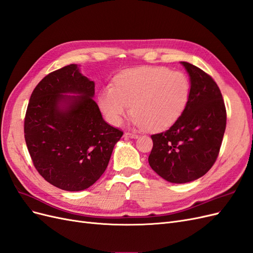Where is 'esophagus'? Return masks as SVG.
<instances>
[{
    "mask_svg": "<svg viewBox=\"0 0 253 253\" xmlns=\"http://www.w3.org/2000/svg\"><path fill=\"white\" fill-rule=\"evenodd\" d=\"M124 136L126 137V138H134V139L138 138V135L135 134V133H129V132H126L124 134Z\"/></svg>",
    "mask_w": 253,
    "mask_h": 253,
    "instance_id": "esophagus-1",
    "label": "esophagus"
}]
</instances>
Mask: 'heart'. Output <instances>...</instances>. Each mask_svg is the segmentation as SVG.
I'll return each mask as SVG.
<instances>
[{
	"instance_id": "b5f03b06",
	"label": "heart",
	"mask_w": 253,
	"mask_h": 253,
	"mask_svg": "<svg viewBox=\"0 0 253 253\" xmlns=\"http://www.w3.org/2000/svg\"><path fill=\"white\" fill-rule=\"evenodd\" d=\"M190 95L191 82L185 74L164 66H140L120 73L115 86L102 87L98 102L113 126H119L132 106V125L159 132L181 116Z\"/></svg>"
}]
</instances>
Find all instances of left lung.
I'll return each mask as SVG.
<instances>
[{
    "label": "left lung",
    "instance_id": "8db88e82",
    "mask_svg": "<svg viewBox=\"0 0 253 253\" xmlns=\"http://www.w3.org/2000/svg\"><path fill=\"white\" fill-rule=\"evenodd\" d=\"M191 82L186 110L166 132L152 135L150 167L172 183L198 179L215 163L226 129V108L220 90L208 74L180 62Z\"/></svg>",
    "mask_w": 253,
    "mask_h": 253
}]
</instances>
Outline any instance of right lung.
I'll return each instance as SVG.
<instances>
[{
    "instance_id": "add662e5",
    "label": "right lung",
    "mask_w": 253,
    "mask_h": 253,
    "mask_svg": "<svg viewBox=\"0 0 253 253\" xmlns=\"http://www.w3.org/2000/svg\"><path fill=\"white\" fill-rule=\"evenodd\" d=\"M95 83L71 64L48 74L34 89L24 136L34 166L59 189L82 191L100 178L121 136L94 101Z\"/></svg>"
}]
</instances>
